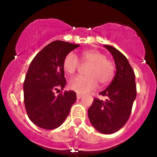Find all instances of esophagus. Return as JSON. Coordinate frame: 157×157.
I'll return each instance as SVG.
<instances>
[{
	"label": "esophagus",
	"mask_w": 157,
	"mask_h": 157,
	"mask_svg": "<svg viewBox=\"0 0 157 157\" xmlns=\"http://www.w3.org/2000/svg\"><path fill=\"white\" fill-rule=\"evenodd\" d=\"M82 97V94H77V99H81Z\"/></svg>",
	"instance_id": "obj_1"
}]
</instances>
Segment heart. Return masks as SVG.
<instances>
[{"label":"heart","instance_id":"obj_1","mask_svg":"<svg viewBox=\"0 0 157 157\" xmlns=\"http://www.w3.org/2000/svg\"><path fill=\"white\" fill-rule=\"evenodd\" d=\"M80 61L82 63H89L86 71L88 75L77 76L70 80L69 87L74 91L81 94L89 92L96 89L98 82L101 85H107L113 78L114 64L101 52L95 49L82 52ZM79 66L78 59L73 52H69L64 57L63 67L68 75H75Z\"/></svg>","mask_w":157,"mask_h":157}]
</instances>
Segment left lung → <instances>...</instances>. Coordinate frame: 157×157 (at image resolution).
<instances>
[{"mask_svg":"<svg viewBox=\"0 0 157 157\" xmlns=\"http://www.w3.org/2000/svg\"><path fill=\"white\" fill-rule=\"evenodd\" d=\"M104 46L113 55L116 74L107 89L99 93L107 97V100L94 99L88 114L97 131L111 134L122 128L128 120L136 97V86L134 72L125 56L113 46Z\"/></svg>","mask_w":157,"mask_h":157,"instance_id":"left-lung-1","label":"left lung"}]
</instances>
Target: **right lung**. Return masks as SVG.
<instances>
[{
  "label": "right lung",
  "instance_id": "add662e5",
  "mask_svg": "<svg viewBox=\"0 0 157 157\" xmlns=\"http://www.w3.org/2000/svg\"><path fill=\"white\" fill-rule=\"evenodd\" d=\"M80 45L65 41L52 42L36 55L29 65L23 82L24 104L29 118L46 130L58 128L77 100L76 93L65 91L66 84L64 57ZM60 91L57 95L54 91Z\"/></svg>",
  "mask_w": 157,
  "mask_h": 157
}]
</instances>
